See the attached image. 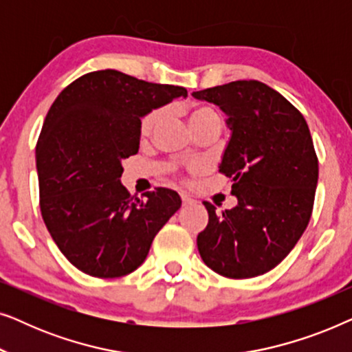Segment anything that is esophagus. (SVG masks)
Listing matches in <instances>:
<instances>
[{
	"label": "esophagus",
	"instance_id": "1",
	"mask_svg": "<svg viewBox=\"0 0 352 352\" xmlns=\"http://www.w3.org/2000/svg\"><path fill=\"white\" fill-rule=\"evenodd\" d=\"M181 200H182V205H184V206H189V205L195 204V200L187 194H181Z\"/></svg>",
	"mask_w": 352,
	"mask_h": 352
}]
</instances>
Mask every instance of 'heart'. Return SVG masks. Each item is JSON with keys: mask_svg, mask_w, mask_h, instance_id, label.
Segmentation results:
<instances>
[{"mask_svg": "<svg viewBox=\"0 0 352 352\" xmlns=\"http://www.w3.org/2000/svg\"><path fill=\"white\" fill-rule=\"evenodd\" d=\"M163 112L162 109H155V110H151L147 115H144L142 120H141V136L142 138H148L151 134L153 133V129L157 128V124L162 122ZM189 118H190V123L194 129H199L200 126H204V124H208V123H219L221 124V115L216 112L213 107H210V105H194V107H190V112H189ZM194 168L197 170L199 165H194Z\"/></svg>", "mask_w": 352, "mask_h": 352, "instance_id": "obj_1", "label": "heart"}]
</instances>
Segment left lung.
<instances>
[{"mask_svg": "<svg viewBox=\"0 0 352 352\" xmlns=\"http://www.w3.org/2000/svg\"><path fill=\"white\" fill-rule=\"evenodd\" d=\"M228 113L232 136L219 173L234 181L239 204L223 213L210 201L197 237L204 263L219 276L266 274L292 252L309 224L319 160L307 123L280 93L256 80L195 91Z\"/></svg>", "mask_w": 352, "mask_h": 352, "instance_id": "8db88e82", "label": "left lung"}]
</instances>
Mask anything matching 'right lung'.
Segmentation results:
<instances>
[{
  "instance_id": "1",
  "label": "right lung",
  "mask_w": 352,
  "mask_h": 352,
  "mask_svg": "<svg viewBox=\"0 0 352 352\" xmlns=\"http://www.w3.org/2000/svg\"><path fill=\"white\" fill-rule=\"evenodd\" d=\"M179 96H187L182 86L109 69L72 81L52 102L36 142L40 210L81 272L115 278L136 271L181 208L175 190L157 187L142 200L120 182L122 160L139 151L141 117Z\"/></svg>"
}]
</instances>
